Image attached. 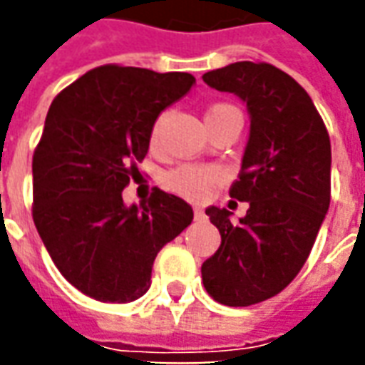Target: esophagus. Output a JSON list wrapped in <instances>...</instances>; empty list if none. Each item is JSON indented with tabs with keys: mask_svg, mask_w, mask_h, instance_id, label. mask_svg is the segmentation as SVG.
Masks as SVG:
<instances>
[{
	"mask_svg": "<svg viewBox=\"0 0 365 365\" xmlns=\"http://www.w3.org/2000/svg\"><path fill=\"white\" fill-rule=\"evenodd\" d=\"M193 217H195V221H203V219H205L203 209H201V207H195V209H193Z\"/></svg>",
	"mask_w": 365,
	"mask_h": 365,
	"instance_id": "obj_1",
	"label": "esophagus"
}]
</instances>
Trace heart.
Listing matches in <instances>:
<instances>
[{"mask_svg": "<svg viewBox=\"0 0 365 365\" xmlns=\"http://www.w3.org/2000/svg\"><path fill=\"white\" fill-rule=\"evenodd\" d=\"M229 113H240L237 107H232L229 103H215L209 107V111L205 115L207 119L213 117H221V115H229ZM162 120L164 117H158L154 120V125L150 128V143L154 144L158 140L160 128H162ZM221 172L213 166H197V164H183V166L175 168L170 174L166 175V183L170 190H174L175 193H180L183 197L190 199H201L205 195L209 187L213 183L219 182Z\"/></svg>", "mask_w": 365, "mask_h": 365, "instance_id": "obj_1", "label": "heart"}]
</instances>
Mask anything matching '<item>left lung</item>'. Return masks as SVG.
I'll list each match as a JSON object with an SVG mask.
<instances>
[{
	"mask_svg": "<svg viewBox=\"0 0 365 365\" xmlns=\"http://www.w3.org/2000/svg\"><path fill=\"white\" fill-rule=\"evenodd\" d=\"M203 82L246 103L250 136L230 197L250 207L238 221L207 209L221 246L201 277L215 301L248 307L285 289L311 254L330 205V138L309 93L272 64L235 62Z\"/></svg>",
	"mask_w": 365,
	"mask_h": 365,
	"instance_id": "1",
	"label": "left lung"
}]
</instances>
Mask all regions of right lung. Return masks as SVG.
I'll list each match as a JSON object with an SVG mask.
<instances>
[{
    "mask_svg": "<svg viewBox=\"0 0 365 365\" xmlns=\"http://www.w3.org/2000/svg\"><path fill=\"white\" fill-rule=\"evenodd\" d=\"M193 83L185 72L107 64L54 97L33 156V221L54 266L83 295L143 297L162 246L193 221L182 197L158 187L146 203L123 201L154 120Z\"/></svg>",
    "mask_w": 365,
    "mask_h": 365,
    "instance_id": "obj_1",
    "label": "right lung"
}]
</instances>
